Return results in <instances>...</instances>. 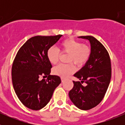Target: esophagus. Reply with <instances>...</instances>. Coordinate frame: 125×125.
I'll return each mask as SVG.
<instances>
[{
  "label": "esophagus",
  "instance_id": "34e87169",
  "mask_svg": "<svg viewBox=\"0 0 125 125\" xmlns=\"http://www.w3.org/2000/svg\"><path fill=\"white\" fill-rule=\"evenodd\" d=\"M65 80H66V79L64 78H61V82L62 83H64L65 81Z\"/></svg>",
  "mask_w": 125,
  "mask_h": 125
}]
</instances>
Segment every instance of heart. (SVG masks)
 Returning a JSON list of instances; mask_svg holds the SVG:
<instances>
[{
	"mask_svg": "<svg viewBox=\"0 0 125 125\" xmlns=\"http://www.w3.org/2000/svg\"><path fill=\"white\" fill-rule=\"evenodd\" d=\"M60 51L62 54H69L68 62L74 63L78 67L83 66L89 60L91 54L90 47L83 44L81 42L74 39L69 38L65 39L60 44ZM61 53L55 47H50L47 51V57L52 64H56L59 62ZM75 71L73 64H60L55 67L52 70L54 74L61 78H66L72 74Z\"/></svg>",
	"mask_w": 125,
	"mask_h": 125,
	"instance_id": "1",
	"label": "heart"
}]
</instances>
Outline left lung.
Returning <instances> with one entry per match:
<instances>
[{
  "instance_id": "obj_1",
  "label": "left lung",
  "mask_w": 125,
  "mask_h": 125,
  "mask_svg": "<svg viewBox=\"0 0 125 125\" xmlns=\"http://www.w3.org/2000/svg\"><path fill=\"white\" fill-rule=\"evenodd\" d=\"M91 44L89 60L74 76L81 81H74L69 93L71 100L76 107L88 110L100 104L105 95L111 77V65L109 53L103 45L91 36H80ZM85 82L84 87L82 84Z\"/></svg>"
}]
</instances>
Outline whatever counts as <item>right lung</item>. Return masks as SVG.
Returning <instances> with one entry per match:
<instances>
[{"instance_id":"1","label":"right lung","mask_w":125,"mask_h":125,"mask_svg":"<svg viewBox=\"0 0 125 125\" xmlns=\"http://www.w3.org/2000/svg\"><path fill=\"white\" fill-rule=\"evenodd\" d=\"M62 35L37 36L30 38L19 49L12 67V80L21 102L32 110H39L51 99L61 83L59 76L50 75L51 64L47 51ZM47 77L41 80V76Z\"/></svg>"}]
</instances>
